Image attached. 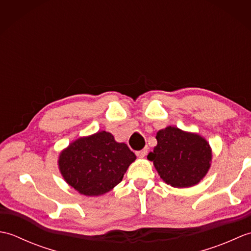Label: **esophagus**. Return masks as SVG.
Here are the masks:
<instances>
[{
	"instance_id": "obj_1",
	"label": "esophagus",
	"mask_w": 251,
	"mask_h": 251,
	"mask_svg": "<svg viewBox=\"0 0 251 251\" xmlns=\"http://www.w3.org/2000/svg\"><path fill=\"white\" fill-rule=\"evenodd\" d=\"M148 154V149H142V150H140V151H137L136 152V155L138 156V157H145L146 155Z\"/></svg>"
}]
</instances>
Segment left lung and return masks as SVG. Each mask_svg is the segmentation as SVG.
Masks as SVG:
<instances>
[{
  "label": "left lung",
  "mask_w": 251,
  "mask_h": 251,
  "mask_svg": "<svg viewBox=\"0 0 251 251\" xmlns=\"http://www.w3.org/2000/svg\"><path fill=\"white\" fill-rule=\"evenodd\" d=\"M157 146L148 154L161 178L175 188L195 185L210 167L211 150L199 135L169 126L156 134Z\"/></svg>",
  "instance_id": "8db88e82"
}]
</instances>
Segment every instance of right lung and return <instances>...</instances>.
Here are the masks:
<instances>
[{"instance_id":"add662e5","label":"right lung","mask_w":251,"mask_h":251,"mask_svg":"<svg viewBox=\"0 0 251 251\" xmlns=\"http://www.w3.org/2000/svg\"><path fill=\"white\" fill-rule=\"evenodd\" d=\"M136 159L125 143H119L110 132L100 131L71 143L60 154L63 178L81 194L97 196L119 184Z\"/></svg>"}]
</instances>
